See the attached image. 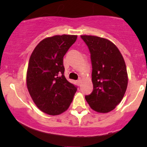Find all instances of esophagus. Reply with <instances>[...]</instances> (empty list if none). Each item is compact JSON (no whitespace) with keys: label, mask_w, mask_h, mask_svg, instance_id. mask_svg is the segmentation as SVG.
<instances>
[{"label":"esophagus","mask_w":147,"mask_h":147,"mask_svg":"<svg viewBox=\"0 0 147 147\" xmlns=\"http://www.w3.org/2000/svg\"><path fill=\"white\" fill-rule=\"evenodd\" d=\"M81 81H82V80H81V79H79L78 81H77V83H78V84L80 85V83H81Z\"/></svg>","instance_id":"1"}]
</instances>
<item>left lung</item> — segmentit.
<instances>
[{
  "instance_id": "left-lung-1",
  "label": "left lung",
  "mask_w": 147,
  "mask_h": 147,
  "mask_svg": "<svg viewBox=\"0 0 147 147\" xmlns=\"http://www.w3.org/2000/svg\"><path fill=\"white\" fill-rule=\"evenodd\" d=\"M90 53L93 90L85 99L93 110L107 113L121 101L128 84L127 67L119 49L111 41L81 35Z\"/></svg>"
}]
</instances>
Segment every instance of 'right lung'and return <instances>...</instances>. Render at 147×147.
Masks as SVG:
<instances>
[{"mask_svg":"<svg viewBox=\"0 0 147 147\" xmlns=\"http://www.w3.org/2000/svg\"><path fill=\"white\" fill-rule=\"evenodd\" d=\"M77 35H55L42 40L34 49L28 63L27 87L38 109L50 115L67 109L78 87L64 75L63 57Z\"/></svg>","mask_w":147,"mask_h":147,"instance_id":"right-lung-1","label":"right lung"}]
</instances>
